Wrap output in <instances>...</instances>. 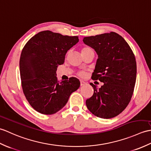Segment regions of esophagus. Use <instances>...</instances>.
<instances>
[{"mask_svg":"<svg viewBox=\"0 0 151 151\" xmlns=\"http://www.w3.org/2000/svg\"><path fill=\"white\" fill-rule=\"evenodd\" d=\"M86 84V83L83 81H81V86H83Z\"/></svg>","mask_w":151,"mask_h":151,"instance_id":"obj_1","label":"esophagus"}]
</instances>
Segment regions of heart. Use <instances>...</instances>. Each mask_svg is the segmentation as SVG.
Masks as SVG:
<instances>
[{"label":"heart","mask_w":151,"mask_h":151,"mask_svg":"<svg viewBox=\"0 0 151 151\" xmlns=\"http://www.w3.org/2000/svg\"><path fill=\"white\" fill-rule=\"evenodd\" d=\"M87 49H88V48H82V50H81V52H83V51H85V50H87ZM85 75V73L84 72H81L79 73V76H83Z\"/></svg>","instance_id":"heart-1"}]
</instances>
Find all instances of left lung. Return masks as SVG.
I'll list each match as a JSON object with an SVG mask.
<instances>
[{
  "mask_svg": "<svg viewBox=\"0 0 151 151\" xmlns=\"http://www.w3.org/2000/svg\"><path fill=\"white\" fill-rule=\"evenodd\" d=\"M83 42L95 50L98 59L92 79L103 85L86 99L87 108L103 119L119 114L128 105L136 79V62L128 43L121 35L110 32L84 37Z\"/></svg>",
  "mask_w": 151,
  "mask_h": 151,
  "instance_id": "1",
  "label": "left lung"
}]
</instances>
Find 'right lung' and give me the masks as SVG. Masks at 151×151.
I'll return each instance as SVG.
<instances>
[{"instance_id":"right-lung-1","label":"right lung","mask_w":151,"mask_h":151,"mask_svg":"<svg viewBox=\"0 0 151 151\" xmlns=\"http://www.w3.org/2000/svg\"><path fill=\"white\" fill-rule=\"evenodd\" d=\"M78 42V36L46 30L32 37L22 49L19 62L22 87L26 99L36 111L46 115L56 113L79 88L78 79L70 78L59 82L56 77L66 53Z\"/></svg>"}]
</instances>
